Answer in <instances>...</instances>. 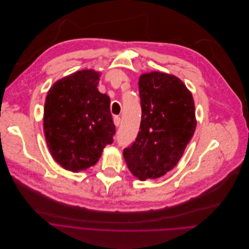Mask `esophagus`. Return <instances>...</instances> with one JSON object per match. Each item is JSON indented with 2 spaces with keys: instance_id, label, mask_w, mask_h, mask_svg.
Returning a JSON list of instances; mask_svg holds the SVG:
<instances>
[{
  "instance_id": "obj_1",
  "label": "esophagus",
  "mask_w": 249,
  "mask_h": 249,
  "mask_svg": "<svg viewBox=\"0 0 249 249\" xmlns=\"http://www.w3.org/2000/svg\"><path fill=\"white\" fill-rule=\"evenodd\" d=\"M113 123L115 124V126H118L121 124V117L120 116H114L113 117Z\"/></svg>"
}]
</instances>
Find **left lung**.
Masks as SVG:
<instances>
[{
    "label": "left lung",
    "mask_w": 249,
    "mask_h": 249,
    "mask_svg": "<svg viewBox=\"0 0 249 249\" xmlns=\"http://www.w3.org/2000/svg\"><path fill=\"white\" fill-rule=\"evenodd\" d=\"M142 121L135 143L124 150L127 168L142 181L173 169L193 138V94L174 75L151 72L139 78Z\"/></svg>",
    "instance_id": "obj_1"
}]
</instances>
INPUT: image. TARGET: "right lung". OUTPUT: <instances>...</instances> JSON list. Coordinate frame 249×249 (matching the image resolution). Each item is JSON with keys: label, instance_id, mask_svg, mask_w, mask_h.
Wrapping results in <instances>:
<instances>
[{"label": "right lung", "instance_id": "right-lung-1", "mask_svg": "<svg viewBox=\"0 0 249 249\" xmlns=\"http://www.w3.org/2000/svg\"><path fill=\"white\" fill-rule=\"evenodd\" d=\"M100 73L82 70L57 80L47 92L43 131L53 158L80 172L97 163L113 142L110 98L98 91Z\"/></svg>", "mask_w": 249, "mask_h": 249}]
</instances>
